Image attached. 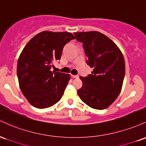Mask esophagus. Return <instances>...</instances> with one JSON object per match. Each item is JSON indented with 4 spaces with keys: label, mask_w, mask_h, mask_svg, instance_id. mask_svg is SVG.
<instances>
[{
    "label": "esophagus",
    "mask_w": 146,
    "mask_h": 146,
    "mask_svg": "<svg viewBox=\"0 0 146 146\" xmlns=\"http://www.w3.org/2000/svg\"><path fill=\"white\" fill-rule=\"evenodd\" d=\"M71 78H78L79 76H78V75H71Z\"/></svg>",
    "instance_id": "34e87169"
}]
</instances>
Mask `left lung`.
I'll list each match as a JSON object with an SVG mask.
<instances>
[{
  "instance_id": "1",
  "label": "left lung",
  "mask_w": 146,
  "mask_h": 146,
  "mask_svg": "<svg viewBox=\"0 0 146 146\" xmlns=\"http://www.w3.org/2000/svg\"><path fill=\"white\" fill-rule=\"evenodd\" d=\"M83 44L86 64L93 71L80 77L83 84L79 97L90 108H108L121 92L125 75V61L121 51L110 38L98 31L74 33Z\"/></svg>"
}]
</instances>
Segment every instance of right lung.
Wrapping results in <instances>:
<instances>
[{"label":"right lung","instance_id":"right-lung-1","mask_svg":"<svg viewBox=\"0 0 146 146\" xmlns=\"http://www.w3.org/2000/svg\"><path fill=\"white\" fill-rule=\"evenodd\" d=\"M75 39L69 32L42 31L23 48L18 60L17 75L22 93L33 106L46 108L62 97L71 79L69 74L51 71L60 60L64 46Z\"/></svg>","mask_w":146,"mask_h":146}]
</instances>
